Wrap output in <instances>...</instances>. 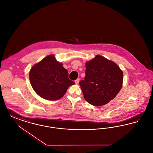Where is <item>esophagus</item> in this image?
I'll list each match as a JSON object with an SVG mask.
<instances>
[{
  "mask_svg": "<svg viewBox=\"0 0 153 153\" xmlns=\"http://www.w3.org/2000/svg\"><path fill=\"white\" fill-rule=\"evenodd\" d=\"M79 81H80V79H77V80H75V83H76V84H79Z\"/></svg>",
  "mask_w": 153,
  "mask_h": 153,
  "instance_id": "1",
  "label": "esophagus"
}]
</instances>
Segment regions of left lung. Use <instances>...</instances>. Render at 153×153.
<instances>
[{"label":"left lung","mask_w":153,"mask_h":153,"mask_svg":"<svg viewBox=\"0 0 153 153\" xmlns=\"http://www.w3.org/2000/svg\"><path fill=\"white\" fill-rule=\"evenodd\" d=\"M84 80L79 82L85 100L94 106L107 104L122 87L123 73L117 64L102 56L85 64Z\"/></svg>","instance_id":"8db88e82"}]
</instances>
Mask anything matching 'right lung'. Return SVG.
I'll use <instances>...</instances> for the list:
<instances>
[{
  "label": "right lung",
  "instance_id": "1",
  "mask_svg": "<svg viewBox=\"0 0 153 153\" xmlns=\"http://www.w3.org/2000/svg\"><path fill=\"white\" fill-rule=\"evenodd\" d=\"M29 79L34 91L48 100L59 99L68 88L75 84L69 79L68 71L54 55L46 56L33 66L30 71Z\"/></svg>",
  "mask_w": 153,
  "mask_h": 153
}]
</instances>
